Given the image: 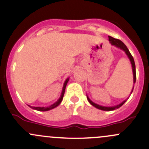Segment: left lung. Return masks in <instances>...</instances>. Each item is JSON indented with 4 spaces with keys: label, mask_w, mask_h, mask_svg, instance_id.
<instances>
[{
    "label": "left lung",
    "mask_w": 149,
    "mask_h": 149,
    "mask_svg": "<svg viewBox=\"0 0 149 149\" xmlns=\"http://www.w3.org/2000/svg\"><path fill=\"white\" fill-rule=\"evenodd\" d=\"M109 42L111 43V45H113V46H115L116 47H117V48H120V49L123 50V51L126 53V54L128 56V58H129L130 61H131V65H132L133 74H134V84L136 83V65H135V62H134V58H133V56H131V53L129 52V51H128L127 47H126V45H125L124 43L121 41V40H118V39H116V38H113L111 36H109ZM133 90H134V88H132V91H131V94L132 93ZM87 99H88V102L90 103L92 106H93L94 107L97 108V109H100V110H103V111H113V110H115V109H118V108H120V106H123V103L127 101V99L125 100V101H123V102L120 103V104L117 105V106H101V105H98V104H96V103H93V101H92L91 100L90 98L88 97V95H87Z\"/></svg>",
    "instance_id": "left-lung-1"
}]
</instances>
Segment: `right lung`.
<instances>
[{
	"label": "right lung",
	"mask_w": 149,
	"mask_h": 149,
	"mask_svg": "<svg viewBox=\"0 0 149 149\" xmlns=\"http://www.w3.org/2000/svg\"><path fill=\"white\" fill-rule=\"evenodd\" d=\"M68 81H69V78H68V79L65 80V82H64L63 86V89H62L61 95V97H60V98H59V99L58 100V101H56V103H54V104L51 105V106H47V107H34V106H29V107H31V109H35V110H37V111H49V110H51V109H54V108L57 107V106H58V105L60 104L61 103V101H62V100H63V98L64 93H65V87H66L67 83L68 82Z\"/></svg>",
	"instance_id": "1"
}]
</instances>
